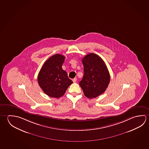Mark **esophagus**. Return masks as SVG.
I'll use <instances>...</instances> for the list:
<instances>
[{
	"instance_id": "34e87169",
	"label": "esophagus",
	"mask_w": 149,
	"mask_h": 149,
	"mask_svg": "<svg viewBox=\"0 0 149 149\" xmlns=\"http://www.w3.org/2000/svg\"><path fill=\"white\" fill-rule=\"evenodd\" d=\"M72 81H73L74 83H76V81H77V78H73Z\"/></svg>"
}]
</instances>
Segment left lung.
<instances>
[{
  "instance_id": "obj_1",
  "label": "left lung",
  "mask_w": 149,
  "mask_h": 149,
  "mask_svg": "<svg viewBox=\"0 0 149 149\" xmlns=\"http://www.w3.org/2000/svg\"><path fill=\"white\" fill-rule=\"evenodd\" d=\"M84 76L79 85L85 96L89 99L104 93L110 82V74L104 61L94 53L82 58Z\"/></svg>"
}]
</instances>
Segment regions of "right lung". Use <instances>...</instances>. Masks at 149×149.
Returning <instances> with one entry per match:
<instances>
[{"label":"right lung","mask_w":149,"mask_h":149,"mask_svg":"<svg viewBox=\"0 0 149 149\" xmlns=\"http://www.w3.org/2000/svg\"><path fill=\"white\" fill-rule=\"evenodd\" d=\"M65 58L58 54L53 55L45 62L38 76L40 87L51 97L58 98L62 96L73 83L62 68Z\"/></svg>","instance_id":"1"}]
</instances>
